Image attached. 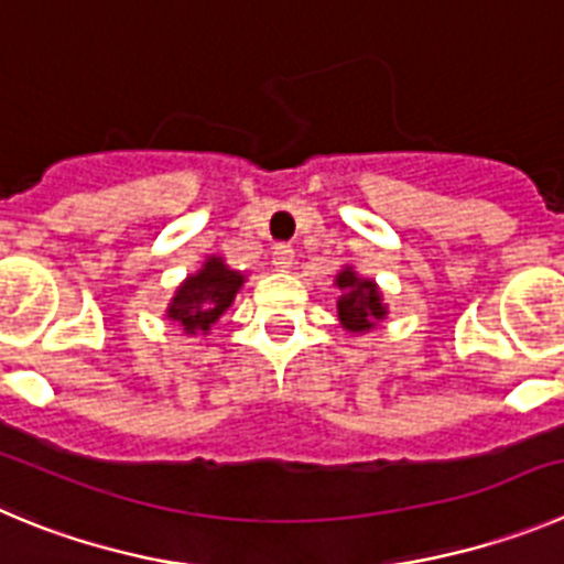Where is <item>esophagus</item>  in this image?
Segmentation results:
<instances>
[{
    "instance_id": "esophagus-1",
    "label": "esophagus",
    "mask_w": 564,
    "mask_h": 564,
    "mask_svg": "<svg viewBox=\"0 0 564 564\" xmlns=\"http://www.w3.org/2000/svg\"><path fill=\"white\" fill-rule=\"evenodd\" d=\"M272 263H275V270H292L294 263V250L289 245H278L275 252H272Z\"/></svg>"
}]
</instances>
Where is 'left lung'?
I'll list each match as a JSON object with an SVG mask.
<instances>
[{
    "mask_svg": "<svg viewBox=\"0 0 564 564\" xmlns=\"http://www.w3.org/2000/svg\"><path fill=\"white\" fill-rule=\"evenodd\" d=\"M334 286L339 289L337 317L345 332L368 334L388 317V303H384L379 283L362 278L348 263L334 275Z\"/></svg>",
    "mask_w": 564,
    "mask_h": 564,
    "instance_id": "1",
    "label": "left lung"
}]
</instances>
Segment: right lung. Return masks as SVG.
Masks as SVG:
<instances>
[{"label": "right lung", "instance_id": "1", "mask_svg": "<svg viewBox=\"0 0 564 564\" xmlns=\"http://www.w3.org/2000/svg\"><path fill=\"white\" fill-rule=\"evenodd\" d=\"M247 275L230 270L221 256H207L196 272L176 286L165 317L174 319L185 334H210L213 323L232 306Z\"/></svg>", "mask_w": 564, "mask_h": 564}]
</instances>
